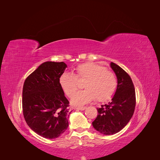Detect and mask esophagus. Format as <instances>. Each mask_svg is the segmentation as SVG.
Segmentation results:
<instances>
[{
  "instance_id": "1",
  "label": "esophagus",
  "mask_w": 160,
  "mask_h": 160,
  "mask_svg": "<svg viewBox=\"0 0 160 160\" xmlns=\"http://www.w3.org/2000/svg\"><path fill=\"white\" fill-rule=\"evenodd\" d=\"M86 108H87V107H80V108H76V109H79V110H81V111H83V110H85Z\"/></svg>"
}]
</instances>
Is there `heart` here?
Returning <instances> with one entry per match:
<instances>
[{
    "mask_svg": "<svg viewBox=\"0 0 160 160\" xmlns=\"http://www.w3.org/2000/svg\"><path fill=\"white\" fill-rule=\"evenodd\" d=\"M77 80H85V90L79 91L71 103L75 106L89 103L96 99L99 102L111 98L117 87V79L112 72L94 62H85L77 67L75 75L64 72L59 78V85L64 93L72 98L78 89Z\"/></svg>",
    "mask_w": 160,
    "mask_h": 160,
    "instance_id": "heart-1",
    "label": "heart"
}]
</instances>
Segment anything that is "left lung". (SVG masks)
<instances>
[{"label": "left lung", "instance_id": "obj_1", "mask_svg": "<svg viewBox=\"0 0 160 160\" xmlns=\"http://www.w3.org/2000/svg\"><path fill=\"white\" fill-rule=\"evenodd\" d=\"M110 67L117 77V89L110 102L98 108V117L92 123L98 132L106 135L120 132L132 118L135 107V92L131 77L114 62H111Z\"/></svg>", "mask_w": 160, "mask_h": 160}]
</instances>
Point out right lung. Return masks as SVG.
Instances as JSON below:
<instances>
[{"label":"right lung","instance_id":"1","mask_svg":"<svg viewBox=\"0 0 160 160\" xmlns=\"http://www.w3.org/2000/svg\"><path fill=\"white\" fill-rule=\"evenodd\" d=\"M67 67L64 62H45L24 83V118L33 132L42 138H57L68 128L72 111L59 85L60 77Z\"/></svg>","mask_w":160,"mask_h":160}]
</instances>
